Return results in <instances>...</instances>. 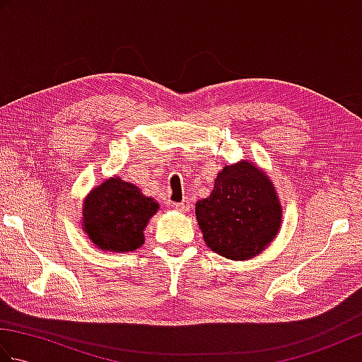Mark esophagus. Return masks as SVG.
<instances>
[{
	"mask_svg": "<svg viewBox=\"0 0 362 362\" xmlns=\"http://www.w3.org/2000/svg\"><path fill=\"white\" fill-rule=\"evenodd\" d=\"M173 206H174V209H175L177 211L187 213V211H189V209H191V204H189V201H182V202H179V204H174Z\"/></svg>",
	"mask_w": 362,
	"mask_h": 362,
	"instance_id": "esophagus-1",
	"label": "esophagus"
}]
</instances>
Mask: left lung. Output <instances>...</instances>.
Segmentation results:
<instances>
[{
	"mask_svg": "<svg viewBox=\"0 0 362 362\" xmlns=\"http://www.w3.org/2000/svg\"><path fill=\"white\" fill-rule=\"evenodd\" d=\"M281 214L274 183L247 160L224 166L210 196L196 204L205 244L236 261L257 257L274 241Z\"/></svg>",
	"mask_w": 362,
	"mask_h": 362,
	"instance_id": "obj_1",
	"label": "left lung"
}]
</instances>
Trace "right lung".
I'll use <instances>...</instances> for the list:
<instances>
[{"label": "right lung", "mask_w": 362, "mask_h": 362, "mask_svg": "<svg viewBox=\"0 0 362 362\" xmlns=\"http://www.w3.org/2000/svg\"><path fill=\"white\" fill-rule=\"evenodd\" d=\"M158 206L134 183L110 177L83 201L82 228L98 249L134 252L144 244L143 232Z\"/></svg>", "instance_id": "right-lung-1"}]
</instances>
